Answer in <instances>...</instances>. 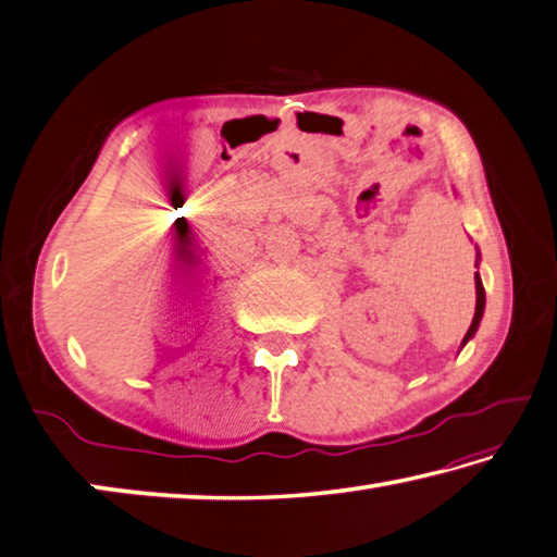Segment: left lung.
<instances>
[{"mask_svg": "<svg viewBox=\"0 0 557 557\" xmlns=\"http://www.w3.org/2000/svg\"><path fill=\"white\" fill-rule=\"evenodd\" d=\"M476 261H481V253H476ZM479 267V263H476ZM473 281H476V311H473V321H471V325H469V331H467V335H463V341H461V348L463 345H467L473 335H476V331H479V323H481V318H484V308H486V290H484V284H481V276H479V271L473 273Z\"/></svg>", "mask_w": 557, "mask_h": 557, "instance_id": "left-lung-1", "label": "left lung"}]
</instances>
